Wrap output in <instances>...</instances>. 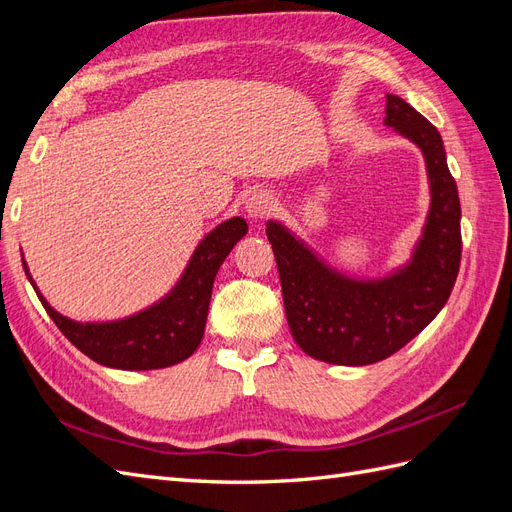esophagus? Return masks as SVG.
<instances>
[{
  "instance_id": "34e87169",
  "label": "esophagus",
  "mask_w": 512,
  "mask_h": 512,
  "mask_svg": "<svg viewBox=\"0 0 512 512\" xmlns=\"http://www.w3.org/2000/svg\"><path fill=\"white\" fill-rule=\"evenodd\" d=\"M273 207H275V200L265 190L252 192L250 198L245 200V213H247V218H252V220H262L265 215H269L273 211Z\"/></svg>"
}]
</instances>
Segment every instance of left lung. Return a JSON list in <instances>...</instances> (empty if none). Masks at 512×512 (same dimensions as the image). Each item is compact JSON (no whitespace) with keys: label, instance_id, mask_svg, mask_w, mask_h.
Listing matches in <instances>:
<instances>
[{"label":"left lung","instance_id":"8db88e82","mask_svg":"<svg viewBox=\"0 0 512 512\" xmlns=\"http://www.w3.org/2000/svg\"><path fill=\"white\" fill-rule=\"evenodd\" d=\"M386 126L421 147L431 209L410 265L376 282L352 280L318 260L277 222L267 237L280 271L288 327L299 348L333 365H371L404 348L451 297L461 262V205L436 126L386 94Z\"/></svg>","mask_w":512,"mask_h":512}]
</instances>
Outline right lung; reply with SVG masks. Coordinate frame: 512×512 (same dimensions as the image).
<instances>
[{
	"label": "right lung",
	"mask_w": 512,
	"mask_h": 512,
	"mask_svg": "<svg viewBox=\"0 0 512 512\" xmlns=\"http://www.w3.org/2000/svg\"><path fill=\"white\" fill-rule=\"evenodd\" d=\"M245 232L243 218H230L213 228L196 247L188 269L168 297L130 318L83 324L55 312L40 292L38 299L57 329L91 361L117 369L170 367L188 359L198 348L205 333L215 273ZM23 267L38 290L25 260Z\"/></svg>",
	"instance_id": "right-lung-1"
}]
</instances>
